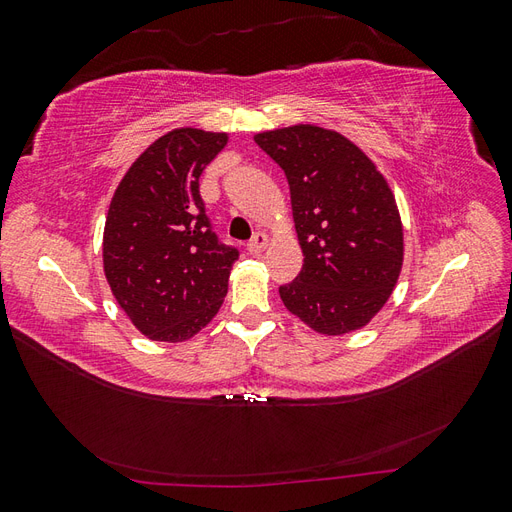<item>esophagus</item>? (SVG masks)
I'll list each match as a JSON object with an SVG mask.
<instances>
[{
	"label": "esophagus",
	"mask_w": 512,
	"mask_h": 512,
	"mask_svg": "<svg viewBox=\"0 0 512 512\" xmlns=\"http://www.w3.org/2000/svg\"><path fill=\"white\" fill-rule=\"evenodd\" d=\"M267 243H269V239H267L265 232H256V235L252 237V241L247 243V252L256 256V254H260L262 250H265Z\"/></svg>",
	"instance_id": "esophagus-1"
}]
</instances>
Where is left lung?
<instances>
[{
	"label": "left lung",
	"instance_id": "left-lung-1",
	"mask_svg": "<svg viewBox=\"0 0 512 512\" xmlns=\"http://www.w3.org/2000/svg\"><path fill=\"white\" fill-rule=\"evenodd\" d=\"M284 170L303 269L280 297L324 335L361 329L389 301L404 262V230L389 183L346 136L292 126L254 136Z\"/></svg>",
	"mask_w": 512,
	"mask_h": 512
}]
</instances>
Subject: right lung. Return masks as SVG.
<instances>
[{
  "instance_id": "obj_1",
  "label": "right lung",
  "mask_w": 512,
  "mask_h": 512,
  "mask_svg": "<svg viewBox=\"0 0 512 512\" xmlns=\"http://www.w3.org/2000/svg\"><path fill=\"white\" fill-rule=\"evenodd\" d=\"M226 141L224 132L196 128L160 136L130 166L108 207L106 280L149 339H190L224 303L239 250L213 232L198 179Z\"/></svg>"
}]
</instances>
